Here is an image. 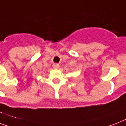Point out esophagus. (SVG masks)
I'll use <instances>...</instances> for the list:
<instances>
[{"label":"esophagus","instance_id":"34e87169","mask_svg":"<svg viewBox=\"0 0 126 126\" xmlns=\"http://www.w3.org/2000/svg\"><path fill=\"white\" fill-rule=\"evenodd\" d=\"M52 66H53V68H55V69H58V68H59V64H57V63H53Z\"/></svg>","mask_w":126,"mask_h":126}]
</instances>
